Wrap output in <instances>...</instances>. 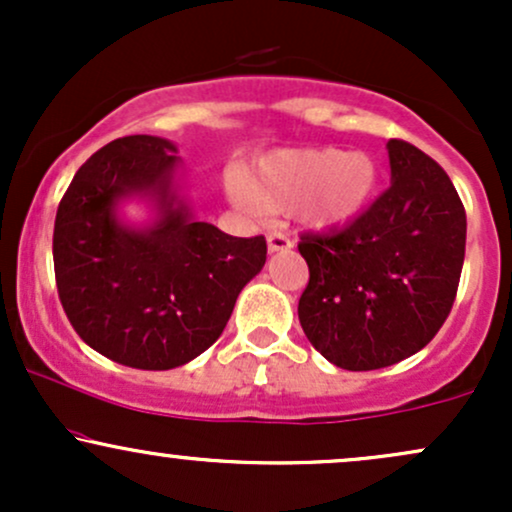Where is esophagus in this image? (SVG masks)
<instances>
[{
  "instance_id": "34e87169",
  "label": "esophagus",
  "mask_w": 512,
  "mask_h": 512,
  "mask_svg": "<svg viewBox=\"0 0 512 512\" xmlns=\"http://www.w3.org/2000/svg\"><path fill=\"white\" fill-rule=\"evenodd\" d=\"M267 248L269 252H284L293 248V240L281 231H269L267 233Z\"/></svg>"
}]
</instances>
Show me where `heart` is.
Returning a JSON list of instances; mask_svg holds the SVG:
<instances>
[{
    "label": "heart",
    "mask_w": 512,
    "mask_h": 512,
    "mask_svg": "<svg viewBox=\"0 0 512 512\" xmlns=\"http://www.w3.org/2000/svg\"><path fill=\"white\" fill-rule=\"evenodd\" d=\"M375 185L378 168L368 154L322 146L264 154L248 178L231 180V195L250 211H286L298 204L305 226L327 231L354 221Z\"/></svg>",
    "instance_id": "1"
}]
</instances>
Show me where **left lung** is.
I'll return each instance as SVG.
<instances>
[{"label": "left lung", "mask_w": 512, "mask_h": 512, "mask_svg": "<svg viewBox=\"0 0 512 512\" xmlns=\"http://www.w3.org/2000/svg\"><path fill=\"white\" fill-rule=\"evenodd\" d=\"M392 185L349 226L305 233L310 269L298 301L308 342L344 370L404 361L436 337L460 284L467 216L443 168L387 142Z\"/></svg>", "instance_id": "left-lung-1"}]
</instances>
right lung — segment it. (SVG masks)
<instances>
[{
	"mask_svg": "<svg viewBox=\"0 0 512 512\" xmlns=\"http://www.w3.org/2000/svg\"><path fill=\"white\" fill-rule=\"evenodd\" d=\"M178 149L132 134L76 170L55 219L52 257L64 313L110 361L170 370L221 337L238 293L267 260V240L233 238L192 219L178 195ZM149 196L159 216L127 227L116 207Z\"/></svg>",
	"mask_w": 512,
	"mask_h": 512,
	"instance_id": "obj_1",
	"label": "right lung"
}]
</instances>
